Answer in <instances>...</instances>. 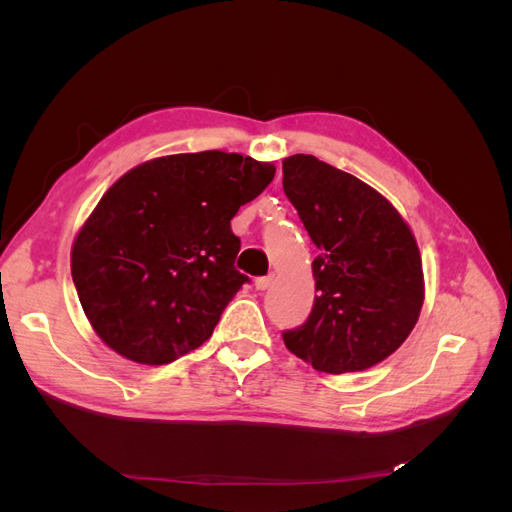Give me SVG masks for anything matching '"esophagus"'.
<instances>
[{
	"label": "esophagus",
	"instance_id": "1",
	"mask_svg": "<svg viewBox=\"0 0 512 512\" xmlns=\"http://www.w3.org/2000/svg\"><path fill=\"white\" fill-rule=\"evenodd\" d=\"M258 290H267L271 284H273V277L271 275H265V277H258V280L254 282Z\"/></svg>",
	"mask_w": 512,
	"mask_h": 512
}]
</instances>
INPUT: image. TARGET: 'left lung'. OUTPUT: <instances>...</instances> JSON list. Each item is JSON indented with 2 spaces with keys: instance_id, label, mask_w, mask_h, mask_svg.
Listing matches in <instances>:
<instances>
[{
  "instance_id": "8db88e82",
  "label": "left lung",
  "mask_w": 512,
  "mask_h": 512,
  "mask_svg": "<svg viewBox=\"0 0 512 512\" xmlns=\"http://www.w3.org/2000/svg\"><path fill=\"white\" fill-rule=\"evenodd\" d=\"M284 192L316 243V299L286 348L327 374L393 354L423 307V265L397 209L361 179L314 156L284 160Z\"/></svg>"
}]
</instances>
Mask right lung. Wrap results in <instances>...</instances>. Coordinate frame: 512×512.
I'll list each match as a JSON object with an SVG mask.
<instances>
[{
	"label": "right lung",
	"instance_id": "add662e5",
	"mask_svg": "<svg viewBox=\"0 0 512 512\" xmlns=\"http://www.w3.org/2000/svg\"><path fill=\"white\" fill-rule=\"evenodd\" d=\"M275 166L239 153L156 158L117 179L72 245V280L102 342L145 365L203 346L250 277L235 269L241 205Z\"/></svg>",
	"mask_w": 512,
	"mask_h": 512
}]
</instances>
